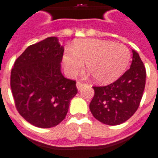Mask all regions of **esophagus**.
<instances>
[{
	"label": "esophagus",
	"mask_w": 158,
	"mask_h": 158,
	"mask_svg": "<svg viewBox=\"0 0 158 158\" xmlns=\"http://www.w3.org/2000/svg\"><path fill=\"white\" fill-rule=\"evenodd\" d=\"M84 83H82L81 81H78L77 82V84H76V86H77V89H81L82 87H83V86H84Z\"/></svg>",
	"instance_id": "1"
}]
</instances>
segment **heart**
<instances>
[{
  "label": "heart",
  "mask_w": 158,
  "mask_h": 158,
  "mask_svg": "<svg viewBox=\"0 0 158 158\" xmlns=\"http://www.w3.org/2000/svg\"><path fill=\"white\" fill-rule=\"evenodd\" d=\"M131 54L127 46L99 40H84L73 47V53L64 56V64L70 74H76L86 63L87 70L95 80L109 83L126 70Z\"/></svg>",
  "instance_id": "heart-1"
}]
</instances>
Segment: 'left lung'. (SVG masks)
Here are the masks:
<instances>
[{"label":"left lung","instance_id":"1","mask_svg":"<svg viewBox=\"0 0 158 158\" xmlns=\"http://www.w3.org/2000/svg\"><path fill=\"white\" fill-rule=\"evenodd\" d=\"M146 84V69L139 55L132 50L129 69L116 81L106 86H94L89 104L93 116L107 125H118L138 110Z\"/></svg>","mask_w":158,"mask_h":158}]
</instances>
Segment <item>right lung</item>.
<instances>
[{
    "mask_svg": "<svg viewBox=\"0 0 158 158\" xmlns=\"http://www.w3.org/2000/svg\"><path fill=\"white\" fill-rule=\"evenodd\" d=\"M63 46L57 37L31 44L15 61L10 88L20 116L35 127H55L65 118L78 93L75 80L60 71Z\"/></svg>",
    "mask_w": 158,
    "mask_h": 158,
    "instance_id": "obj_1",
    "label": "right lung"
}]
</instances>
